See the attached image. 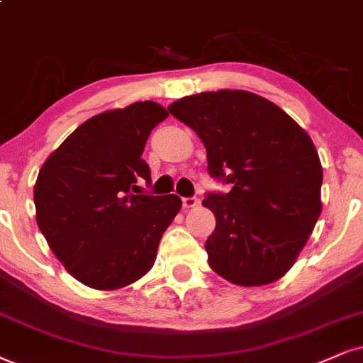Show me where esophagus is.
<instances>
[{
  "mask_svg": "<svg viewBox=\"0 0 363 363\" xmlns=\"http://www.w3.org/2000/svg\"><path fill=\"white\" fill-rule=\"evenodd\" d=\"M182 203L183 208H194L199 205V199H196V196H185V199L182 200Z\"/></svg>",
  "mask_w": 363,
  "mask_h": 363,
  "instance_id": "1",
  "label": "esophagus"
}]
</instances>
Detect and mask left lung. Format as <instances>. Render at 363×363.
<instances>
[{
	"instance_id": "obj_1",
	"label": "left lung",
	"mask_w": 363,
	"mask_h": 363,
	"mask_svg": "<svg viewBox=\"0 0 363 363\" xmlns=\"http://www.w3.org/2000/svg\"><path fill=\"white\" fill-rule=\"evenodd\" d=\"M168 111L199 134L208 173L230 183L207 194L216 230L208 264L239 286H262L291 269L321 213L320 156L311 138L281 107L247 91L202 92Z\"/></svg>"
}]
</instances>
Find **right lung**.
I'll list each match as a JSON object with an SVG mask.
<instances>
[{
  "label": "right lung",
  "instance_id": "obj_1",
  "mask_svg": "<svg viewBox=\"0 0 363 363\" xmlns=\"http://www.w3.org/2000/svg\"><path fill=\"white\" fill-rule=\"evenodd\" d=\"M168 111L153 101L82 123L48 156L35 183L38 229L52 252L89 288L118 289L153 267L161 235L180 212L177 195H138L141 158Z\"/></svg>",
  "mask_w": 363,
  "mask_h": 363
}]
</instances>
